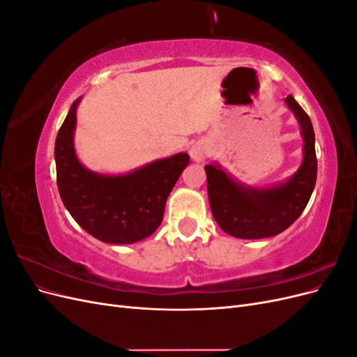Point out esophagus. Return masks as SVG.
Instances as JSON below:
<instances>
[{"instance_id":"1","label":"esophagus","mask_w":357,"mask_h":357,"mask_svg":"<svg viewBox=\"0 0 357 357\" xmlns=\"http://www.w3.org/2000/svg\"><path fill=\"white\" fill-rule=\"evenodd\" d=\"M189 153H190V158H192L193 160L201 162V160H204L205 158L208 156L207 144L202 143V142H197L195 144H192V147H190V150H189Z\"/></svg>"}]
</instances>
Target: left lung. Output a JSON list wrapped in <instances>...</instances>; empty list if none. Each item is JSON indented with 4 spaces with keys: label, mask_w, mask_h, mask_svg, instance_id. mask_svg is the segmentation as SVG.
I'll list each match as a JSON object with an SVG mask.
<instances>
[{
    "label": "left lung",
    "mask_w": 357,
    "mask_h": 357,
    "mask_svg": "<svg viewBox=\"0 0 357 357\" xmlns=\"http://www.w3.org/2000/svg\"><path fill=\"white\" fill-rule=\"evenodd\" d=\"M304 137V162L296 174L271 189L243 188L218 165H205L208 201L214 220L236 238L257 240L287 229L304 211L317 178L314 129L291 95L286 98Z\"/></svg>",
    "instance_id": "left-lung-1"
}]
</instances>
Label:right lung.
I'll return each mask as SVG.
<instances>
[{"label": "right lung", "instance_id": "obj_1", "mask_svg": "<svg viewBox=\"0 0 357 357\" xmlns=\"http://www.w3.org/2000/svg\"><path fill=\"white\" fill-rule=\"evenodd\" d=\"M75 100L55 142L61 199L82 228L112 244H131L152 235L164 219L168 195L189 164L188 153L155 160L131 174L101 176L86 169L74 153Z\"/></svg>", "mask_w": 357, "mask_h": 357}]
</instances>
